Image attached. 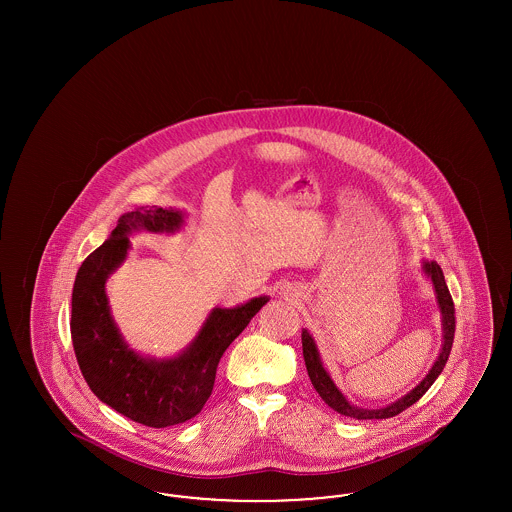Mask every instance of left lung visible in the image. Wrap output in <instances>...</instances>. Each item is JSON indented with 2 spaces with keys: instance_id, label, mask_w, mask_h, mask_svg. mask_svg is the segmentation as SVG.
Returning <instances> with one entry per match:
<instances>
[{
  "instance_id": "1",
  "label": "left lung",
  "mask_w": 512,
  "mask_h": 512,
  "mask_svg": "<svg viewBox=\"0 0 512 512\" xmlns=\"http://www.w3.org/2000/svg\"><path fill=\"white\" fill-rule=\"evenodd\" d=\"M424 274L432 280L434 290H436V299H438L439 311H441V322H443V343H441V351H439L438 361L430 368V372L426 374V378L409 391L407 395H403L401 399H397L395 403H391L388 407L382 409H361L355 407L353 403H349L345 399V395L338 390V386L334 384V380L330 378V374L326 372V368L322 366L320 355H318L317 343L313 340V336L309 334V330H303L301 334V343H303V357H305V366L311 378V384L315 386L318 395L322 397V401L334 409L336 413L355 418V420H372V418H391L395 414L403 413L405 409H409L413 403H416L426 391L430 390V386L436 382L443 366L449 359L451 347H453V338H455V305L451 299L449 288L445 284L443 278V270L436 261H424L422 263Z\"/></svg>"
}]
</instances>
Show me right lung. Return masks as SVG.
I'll list each match as a JSON object with an SVG mask.
<instances>
[{"label":"right lung","mask_w":512,"mask_h":512,"mask_svg":"<svg viewBox=\"0 0 512 512\" xmlns=\"http://www.w3.org/2000/svg\"><path fill=\"white\" fill-rule=\"evenodd\" d=\"M182 220V211L163 207L124 213L74 280L71 336L84 380L99 401L149 428L182 424L201 413L222 353L268 301L261 295L234 309H213L190 347L174 359H146L132 351L111 317L105 282L126 259L132 232L172 234Z\"/></svg>","instance_id":"right-lung-1"}]
</instances>
